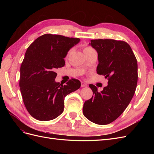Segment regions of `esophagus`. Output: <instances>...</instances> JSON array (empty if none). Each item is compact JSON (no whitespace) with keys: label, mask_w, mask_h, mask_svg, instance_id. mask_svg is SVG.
<instances>
[{"label":"esophagus","mask_w":154,"mask_h":154,"mask_svg":"<svg viewBox=\"0 0 154 154\" xmlns=\"http://www.w3.org/2000/svg\"><path fill=\"white\" fill-rule=\"evenodd\" d=\"M82 87H87V83H85V82H82V84H81Z\"/></svg>","instance_id":"34e87169"}]
</instances>
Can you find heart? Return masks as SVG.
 Returning <instances> with one entry per match:
<instances>
[{
	"label": "heart",
	"instance_id": "heart-1",
	"mask_svg": "<svg viewBox=\"0 0 154 154\" xmlns=\"http://www.w3.org/2000/svg\"><path fill=\"white\" fill-rule=\"evenodd\" d=\"M91 49H91V48H85V49H84V50H83V51H88V50H91ZM72 49H70L69 51H68V53H67V57H68V56L71 54V53L72 52Z\"/></svg>",
	"mask_w": 154,
	"mask_h": 154
}]
</instances>
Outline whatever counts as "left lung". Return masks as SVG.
<instances>
[{
	"instance_id": "left-lung-1",
	"label": "left lung",
	"mask_w": 154,
	"mask_h": 154,
	"mask_svg": "<svg viewBox=\"0 0 154 154\" xmlns=\"http://www.w3.org/2000/svg\"><path fill=\"white\" fill-rule=\"evenodd\" d=\"M97 53V73L108 78L101 92L92 84L93 95L83 104V113L92 123L104 125L114 122L128 106L137 83V62L130 46L112 39L91 40Z\"/></svg>"
}]
</instances>
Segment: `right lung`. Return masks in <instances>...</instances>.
<instances>
[{"instance_id":"right-lung-1","label":"right lung","mask_w":154,"mask_h":154,"mask_svg":"<svg viewBox=\"0 0 154 154\" xmlns=\"http://www.w3.org/2000/svg\"><path fill=\"white\" fill-rule=\"evenodd\" d=\"M80 42V38L45 34L27 48L20 67L19 85L26 108L36 119L57 118L63 112L66 96L80 87L76 79L65 85L55 81V70L65 66L68 51Z\"/></svg>"}]
</instances>
